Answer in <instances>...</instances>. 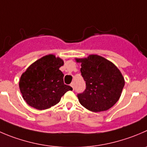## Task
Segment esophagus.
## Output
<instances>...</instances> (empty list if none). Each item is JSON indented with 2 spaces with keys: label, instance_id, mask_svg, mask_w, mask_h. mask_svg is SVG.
<instances>
[{
  "label": "esophagus",
  "instance_id": "1",
  "mask_svg": "<svg viewBox=\"0 0 147 147\" xmlns=\"http://www.w3.org/2000/svg\"><path fill=\"white\" fill-rule=\"evenodd\" d=\"M70 86L72 87V89H75V83H74V82H72V83L70 84Z\"/></svg>",
  "mask_w": 147,
  "mask_h": 147
}]
</instances>
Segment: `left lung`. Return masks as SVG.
<instances>
[{"label": "left lung", "mask_w": 147, "mask_h": 147, "mask_svg": "<svg viewBox=\"0 0 147 147\" xmlns=\"http://www.w3.org/2000/svg\"><path fill=\"white\" fill-rule=\"evenodd\" d=\"M75 60L81 63V75L86 83L85 91L78 95L81 105L92 112L104 111L113 107L120 98L125 85L117 67L97 55L75 58Z\"/></svg>", "instance_id": "obj_1"}]
</instances>
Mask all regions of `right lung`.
I'll return each instance as SVG.
<instances>
[{
	"label": "right lung",
	"instance_id": "right-lung-1",
	"mask_svg": "<svg viewBox=\"0 0 147 147\" xmlns=\"http://www.w3.org/2000/svg\"><path fill=\"white\" fill-rule=\"evenodd\" d=\"M63 65L61 58L48 55L31 64L21 75L20 91L28 105L47 109L57 104L65 92L72 90L70 86L65 85L64 74L59 70Z\"/></svg>",
	"mask_w": 147,
	"mask_h": 147
}]
</instances>
